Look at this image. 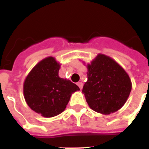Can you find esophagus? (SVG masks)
<instances>
[{
	"instance_id": "esophagus-1",
	"label": "esophagus",
	"mask_w": 149,
	"mask_h": 149,
	"mask_svg": "<svg viewBox=\"0 0 149 149\" xmlns=\"http://www.w3.org/2000/svg\"><path fill=\"white\" fill-rule=\"evenodd\" d=\"M77 85L79 86V87L80 88V89H82V87H83V83H82V82H78Z\"/></svg>"
}]
</instances>
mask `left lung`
I'll return each instance as SVG.
<instances>
[{"label": "left lung", "mask_w": 149, "mask_h": 149, "mask_svg": "<svg viewBox=\"0 0 149 149\" xmlns=\"http://www.w3.org/2000/svg\"><path fill=\"white\" fill-rule=\"evenodd\" d=\"M88 80L82 92L91 109L104 115L117 112L127 101L132 88L128 74L116 61L99 54L87 65Z\"/></svg>", "instance_id": "8db88e82"}]
</instances>
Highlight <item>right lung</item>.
I'll list each match as a JSON object with an SVG mask.
<instances>
[{"instance_id":"obj_1","label":"right lung","mask_w":149,"mask_h":149,"mask_svg":"<svg viewBox=\"0 0 149 149\" xmlns=\"http://www.w3.org/2000/svg\"><path fill=\"white\" fill-rule=\"evenodd\" d=\"M61 64L53 57L39 62L24 83V96L28 106L45 118L63 112L73 92L80 90L76 84L58 76Z\"/></svg>"}]
</instances>
